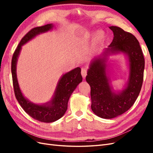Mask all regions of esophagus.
Segmentation results:
<instances>
[{
  "label": "esophagus",
  "instance_id": "esophagus-1",
  "mask_svg": "<svg viewBox=\"0 0 153 153\" xmlns=\"http://www.w3.org/2000/svg\"><path fill=\"white\" fill-rule=\"evenodd\" d=\"M81 73H82V75L83 78H85L87 75V69L84 68H82L81 69Z\"/></svg>",
  "mask_w": 153,
  "mask_h": 153
}]
</instances>
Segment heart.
<instances>
[{
  "label": "heart",
  "instance_id": "b5f03b06",
  "mask_svg": "<svg viewBox=\"0 0 153 153\" xmlns=\"http://www.w3.org/2000/svg\"><path fill=\"white\" fill-rule=\"evenodd\" d=\"M98 35L99 37H101V36H102V35H103V33L101 31H100L98 33Z\"/></svg>",
  "mask_w": 153,
  "mask_h": 153
}]
</instances>
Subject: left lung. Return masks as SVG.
Instances as JSON below:
<instances>
[{"label": "left lung", "mask_w": 153, "mask_h": 153, "mask_svg": "<svg viewBox=\"0 0 153 153\" xmlns=\"http://www.w3.org/2000/svg\"><path fill=\"white\" fill-rule=\"evenodd\" d=\"M112 42L102 55L94 59L88 69L86 81L91 87V109L98 116L112 119L124 114L135 102L141 90L145 60L137 39L120 27L111 26ZM123 52L130 62V76L127 87L115 94L111 89L105 73V57L110 53Z\"/></svg>", "instance_id": "1"}]
</instances>
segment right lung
<instances>
[{
    "label": "right lung",
    "instance_id": "right-lung-1",
    "mask_svg": "<svg viewBox=\"0 0 153 153\" xmlns=\"http://www.w3.org/2000/svg\"><path fill=\"white\" fill-rule=\"evenodd\" d=\"M52 24H47L32 29L24 36L14 52L11 61L13 84L16 98L25 112L30 117L43 123H52L62 117L66 112L69 97L82 81L81 69L78 67L64 74L59 81L55 95L50 102L39 105L31 103L23 96L16 77V62L22 46L40 33L52 29Z\"/></svg>",
    "mask_w": 153,
    "mask_h": 153
}]
</instances>
